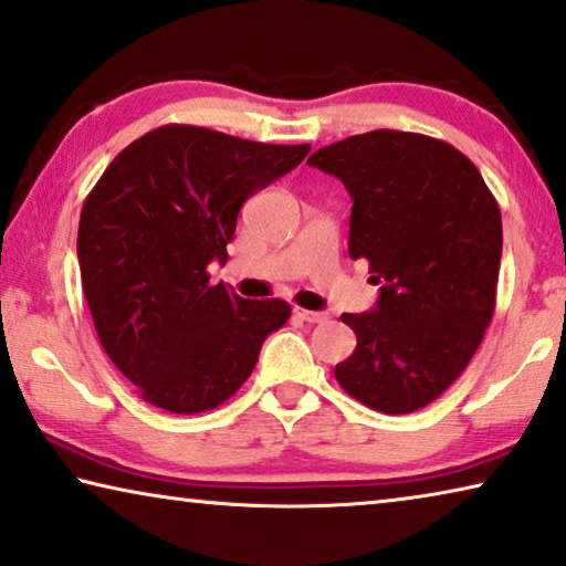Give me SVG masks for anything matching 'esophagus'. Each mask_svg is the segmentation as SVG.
<instances>
[{
	"label": "esophagus",
	"mask_w": 566,
	"mask_h": 566,
	"mask_svg": "<svg viewBox=\"0 0 566 566\" xmlns=\"http://www.w3.org/2000/svg\"><path fill=\"white\" fill-rule=\"evenodd\" d=\"M294 315H297L302 322H312V325H317V322L327 319L325 312H312V310H304V307H294Z\"/></svg>",
	"instance_id": "34e87169"
}]
</instances>
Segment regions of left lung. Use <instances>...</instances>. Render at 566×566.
<instances>
[{"label":"left lung","instance_id":"1","mask_svg":"<svg viewBox=\"0 0 566 566\" xmlns=\"http://www.w3.org/2000/svg\"><path fill=\"white\" fill-rule=\"evenodd\" d=\"M353 196L349 259L382 284L378 307L343 315L357 347L335 367L347 396L402 416L459 380L496 310L501 211L451 143L370 130L307 158Z\"/></svg>","mask_w":566,"mask_h":566}]
</instances>
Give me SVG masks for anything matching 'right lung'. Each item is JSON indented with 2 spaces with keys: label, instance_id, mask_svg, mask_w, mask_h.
Returning <instances> with one entry per match:
<instances>
[{
  "label": "right lung",
  "instance_id": "1",
  "mask_svg": "<svg viewBox=\"0 0 566 566\" xmlns=\"http://www.w3.org/2000/svg\"><path fill=\"white\" fill-rule=\"evenodd\" d=\"M310 154L168 123L123 148L83 203L77 259L101 345L150 406L213 410L244 385L284 300H241L227 262L241 203Z\"/></svg>",
  "mask_w": 566,
  "mask_h": 566
}]
</instances>
